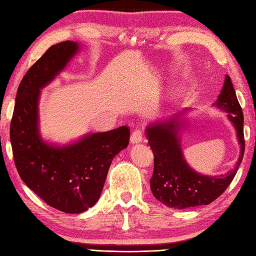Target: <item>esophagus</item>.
I'll return each mask as SVG.
<instances>
[{
  "mask_svg": "<svg viewBox=\"0 0 256 256\" xmlns=\"http://www.w3.org/2000/svg\"><path fill=\"white\" fill-rule=\"evenodd\" d=\"M142 140H143V132L141 130H135L131 135V143L136 144V143L142 142Z\"/></svg>",
  "mask_w": 256,
  "mask_h": 256,
  "instance_id": "esophagus-1",
  "label": "esophagus"
}]
</instances>
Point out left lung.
I'll return each mask as SVG.
<instances>
[{"instance_id":"8db88e82","label":"left lung","mask_w":256,"mask_h":256,"mask_svg":"<svg viewBox=\"0 0 256 256\" xmlns=\"http://www.w3.org/2000/svg\"><path fill=\"white\" fill-rule=\"evenodd\" d=\"M215 106L228 114L236 128L241 154L235 168L225 175H202L188 166L180 145L178 130L182 121L178 116L165 122L150 124L146 128L148 144L154 154V171L150 184L155 198L173 208H188L208 205L228 188L242 163L245 141L243 132V112L235 94L231 78L226 75L221 94Z\"/></svg>"}]
</instances>
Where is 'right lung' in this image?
Wrapping results in <instances>:
<instances>
[{"mask_svg": "<svg viewBox=\"0 0 256 256\" xmlns=\"http://www.w3.org/2000/svg\"><path fill=\"white\" fill-rule=\"evenodd\" d=\"M76 52V42L58 43L30 68L18 85L10 126L20 178L50 206L71 214L86 211L98 202L110 165L130 142L128 126L88 134L63 146L45 143L40 136V91Z\"/></svg>", "mask_w": 256, "mask_h": 256, "instance_id": "right-lung-1", "label": "right lung"}]
</instances>
